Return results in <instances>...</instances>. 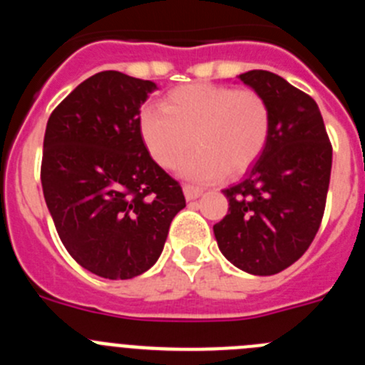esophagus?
<instances>
[{"label": "esophagus", "instance_id": "obj_1", "mask_svg": "<svg viewBox=\"0 0 365 365\" xmlns=\"http://www.w3.org/2000/svg\"><path fill=\"white\" fill-rule=\"evenodd\" d=\"M185 197L188 199V201H193V199H197L202 195V188H199V186H193V185H185Z\"/></svg>", "mask_w": 365, "mask_h": 365}]
</instances>
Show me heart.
<instances>
[{"mask_svg":"<svg viewBox=\"0 0 365 365\" xmlns=\"http://www.w3.org/2000/svg\"><path fill=\"white\" fill-rule=\"evenodd\" d=\"M272 131V111L263 95L215 83H190L173 89L163 108H144L138 133L159 166H180L193 180H214L227 170L240 175L265 151Z\"/></svg>","mask_w":365,"mask_h":365,"instance_id":"b5f03b06","label":"heart"}]
</instances>
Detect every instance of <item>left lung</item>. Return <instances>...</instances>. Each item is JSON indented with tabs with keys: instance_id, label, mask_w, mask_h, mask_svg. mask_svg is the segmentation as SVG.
Returning a JSON list of instances; mask_svg holds the SVG:
<instances>
[{
	"instance_id": "left-lung-1",
	"label": "left lung",
	"mask_w": 365,
	"mask_h": 365,
	"mask_svg": "<svg viewBox=\"0 0 365 365\" xmlns=\"http://www.w3.org/2000/svg\"><path fill=\"white\" fill-rule=\"evenodd\" d=\"M240 80L267 98L272 131L243 179L222 190L228 214L214 234L232 265L272 276L298 261L320 228L333 146L311 96L269 71H248Z\"/></svg>"
}]
</instances>
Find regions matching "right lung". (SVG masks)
I'll use <instances>...</instances> for the list:
<instances>
[{
	"label": "right lung",
	"instance_id": "add662e5",
	"mask_svg": "<svg viewBox=\"0 0 365 365\" xmlns=\"http://www.w3.org/2000/svg\"><path fill=\"white\" fill-rule=\"evenodd\" d=\"M157 89L150 80L102 71L51 113L41 188L73 259L108 279H131L155 265L177 212L175 179L151 159L138 115Z\"/></svg>",
	"mask_w": 365,
	"mask_h": 365
}]
</instances>
